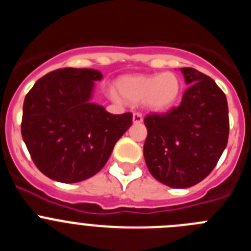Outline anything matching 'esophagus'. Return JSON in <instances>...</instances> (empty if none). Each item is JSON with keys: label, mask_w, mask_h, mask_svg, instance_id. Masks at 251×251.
Wrapping results in <instances>:
<instances>
[{"label": "esophagus", "mask_w": 251, "mask_h": 251, "mask_svg": "<svg viewBox=\"0 0 251 251\" xmlns=\"http://www.w3.org/2000/svg\"><path fill=\"white\" fill-rule=\"evenodd\" d=\"M133 122H134V123H142V122H143V115H142V113H133Z\"/></svg>", "instance_id": "obj_1"}]
</instances>
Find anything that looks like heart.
Returning a JSON list of instances; mask_svg holds the SVG:
<instances>
[{"mask_svg":"<svg viewBox=\"0 0 251 251\" xmlns=\"http://www.w3.org/2000/svg\"><path fill=\"white\" fill-rule=\"evenodd\" d=\"M117 86L124 99L133 103L145 101L153 110H165L176 101L181 81L174 73H163L126 76L118 81Z\"/></svg>","mask_w":251,"mask_h":251,"instance_id":"heart-1","label":"heart"}]
</instances>
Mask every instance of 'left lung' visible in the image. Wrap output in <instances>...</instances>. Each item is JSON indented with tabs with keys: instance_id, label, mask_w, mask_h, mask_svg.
<instances>
[{
	"instance_id": "obj_1",
	"label": "left lung",
	"mask_w": 251,
	"mask_h": 251,
	"mask_svg": "<svg viewBox=\"0 0 251 251\" xmlns=\"http://www.w3.org/2000/svg\"><path fill=\"white\" fill-rule=\"evenodd\" d=\"M188 85L178 106L145 118L143 146L151 175L174 188H187L211 174L229 138V108L223 90L196 69L182 68Z\"/></svg>"
}]
</instances>
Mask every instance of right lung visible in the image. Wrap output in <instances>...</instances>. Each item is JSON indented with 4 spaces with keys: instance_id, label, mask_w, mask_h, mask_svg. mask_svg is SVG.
<instances>
[{
    "instance_id": "right-lung-1",
    "label": "right lung",
    "mask_w": 251,
    "mask_h": 251,
    "mask_svg": "<svg viewBox=\"0 0 251 251\" xmlns=\"http://www.w3.org/2000/svg\"><path fill=\"white\" fill-rule=\"evenodd\" d=\"M101 77L94 69H57L26 94L22 138L49 178L74 183L98 174L132 126V113L110 114L90 101L94 81Z\"/></svg>"
}]
</instances>
